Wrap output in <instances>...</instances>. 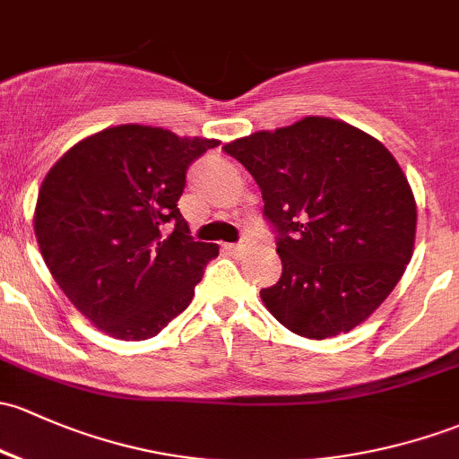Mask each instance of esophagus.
Here are the masks:
<instances>
[{
    "mask_svg": "<svg viewBox=\"0 0 459 459\" xmlns=\"http://www.w3.org/2000/svg\"><path fill=\"white\" fill-rule=\"evenodd\" d=\"M246 248V246L244 244H224V250H226V253H242V250Z\"/></svg>",
    "mask_w": 459,
    "mask_h": 459,
    "instance_id": "esophagus-1",
    "label": "esophagus"
}]
</instances>
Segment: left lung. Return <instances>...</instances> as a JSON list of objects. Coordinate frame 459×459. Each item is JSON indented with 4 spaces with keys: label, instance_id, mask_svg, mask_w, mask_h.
Masks as SVG:
<instances>
[{
    "label": "left lung",
    "instance_id": "1",
    "mask_svg": "<svg viewBox=\"0 0 459 459\" xmlns=\"http://www.w3.org/2000/svg\"><path fill=\"white\" fill-rule=\"evenodd\" d=\"M248 169L277 229L281 277L262 301L306 339L354 330L411 262L418 206L383 143L327 116L224 144Z\"/></svg>",
    "mask_w": 459,
    "mask_h": 459
}]
</instances>
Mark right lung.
Listing matches in <instances>:
<instances>
[{"mask_svg": "<svg viewBox=\"0 0 459 459\" xmlns=\"http://www.w3.org/2000/svg\"><path fill=\"white\" fill-rule=\"evenodd\" d=\"M217 144L116 125L76 143L46 173L32 217L39 250L100 332L152 339L191 303L220 246L193 242L178 200L186 169Z\"/></svg>", "mask_w": 459, "mask_h": 459, "instance_id": "1", "label": "right lung"}]
</instances>
